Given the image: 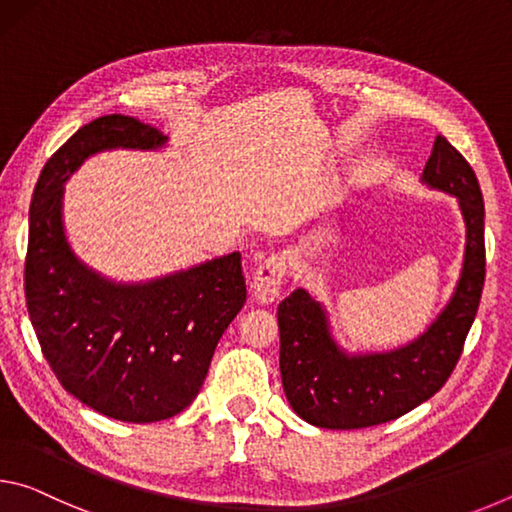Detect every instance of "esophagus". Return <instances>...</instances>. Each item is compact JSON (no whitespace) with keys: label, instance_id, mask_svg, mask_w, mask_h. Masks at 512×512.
Here are the masks:
<instances>
[{"label":"esophagus","instance_id":"1","mask_svg":"<svg viewBox=\"0 0 512 512\" xmlns=\"http://www.w3.org/2000/svg\"><path fill=\"white\" fill-rule=\"evenodd\" d=\"M284 273H287V257L282 253H275L262 264L257 266L255 277H253V296L262 305H271V302L280 296L282 284H284Z\"/></svg>","mask_w":512,"mask_h":512}]
</instances>
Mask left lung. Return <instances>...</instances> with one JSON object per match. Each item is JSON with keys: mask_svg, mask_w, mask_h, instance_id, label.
Returning <instances> with one entry per match:
<instances>
[{"mask_svg": "<svg viewBox=\"0 0 512 512\" xmlns=\"http://www.w3.org/2000/svg\"><path fill=\"white\" fill-rule=\"evenodd\" d=\"M422 180L454 194L467 225L463 273L452 300L406 348L348 357L327 329L325 311L296 289L277 307L280 372L291 409L323 429H363L397 420L436 395L461 359L485 280L483 196L476 173L443 135Z\"/></svg>", "mask_w": 512, "mask_h": 512, "instance_id": "1", "label": "left lung"}]
</instances>
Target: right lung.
<instances>
[{
    "instance_id": "1",
    "label": "right lung",
    "mask_w": 512,
    "mask_h": 512,
    "mask_svg": "<svg viewBox=\"0 0 512 512\" xmlns=\"http://www.w3.org/2000/svg\"><path fill=\"white\" fill-rule=\"evenodd\" d=\"M158 128L128 115L81 126L51 155L33 189L24 293L42 354L76 400L108 418L158 422L201 391L216 343L246 302L232 253L149 284H112L69 250L63 183L103 149H158Z\"/></svg>"
}]
</instances>
